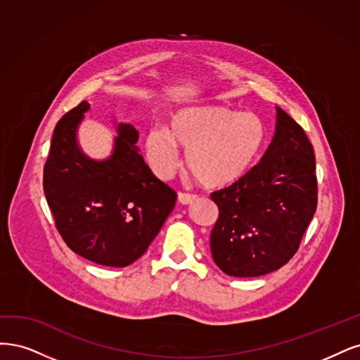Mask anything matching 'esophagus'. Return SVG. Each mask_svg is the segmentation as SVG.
I'll return each instance as SVG.
<instances>
[{"label": "esophagus", "instance_id": "obj_1", "mask_svg": "<svg viewBox=\"0 0 360 360\" xmlns=\"http://www.w3.org/2000/svg\"><path fill=\"white\" fill-rule=\"evenodd\" d=\"M199 197L195 194H187V193H179L178 194V202L182 205H191L193 202H195Z\"/></svg>", "mask_w": 360, "mask_h": 360}]
</instances>
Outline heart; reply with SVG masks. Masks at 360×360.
I'll list each match as a JSON object with an SVG mask.
<instances>
[{"label": "heart", "mask_w": 360, "mask_h": 360, "mask_svg": "<svg viewBox=\"0 0 360 360\" xmlns=\"http://www.w3.org/2000/svg\"><path fill=\"white\" fill-rule=\"evenodd\" d=\"M263 141L264 127L257 115L202 106L176 112L167 130L149 129L145 154L155 175L169 178L181 163V148L187 150V169L203 187L223 188L245 175Z\"/></svg>", "instance_id": "b5f03b06"}]
</instances>
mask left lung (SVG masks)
Masks as SVG:
<instances>
[{
  "label": "left lung",
  "mask_w": 360,
  "mask_h": 360,
  "mask_svg": "<svg viewBox=\"0 0 360 360\" xmlns=\"http://www.w3.org/2000/svg\"><path fill=\"white\" fill-rule=\"evenodd\" d=\"M211 233L215 264L230 276H260L295 256L317 207L316 155L292 117L276 108L272 142L259 163L215 191Z\"/></svg>",
  "instance_id": "left-lung-1"
}]
</instances>
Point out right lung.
<instances>
[{
    "label": "right lung",
    "instance_id": "obj_1",
    "mask_svg": "<svg viewBox=\"0 0 360 360\" xmlns=\"http://www.w3.org/2000/svg\"><path fill=\"white\" fill-rule=\"evenodd\" d=\"M89 110L82 101L58 121L43 172V190L55 226L72 251L103 266L124 268L142 257L176 202L139 154V133L118 124L113 153L86 157L77 127Z\"/></svg>",
    "mask_w": 360,
    "mask_h": 360
}]
</instances>
